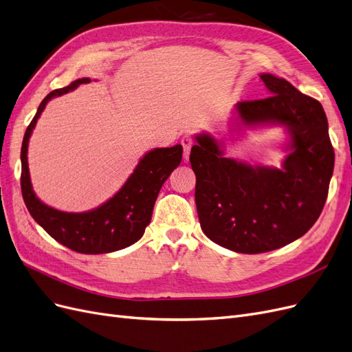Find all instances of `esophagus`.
I'll return each mask as SVG.
<instances>
[{"label": "esophagus", "instance_id": "1", "mask_svg": "<svg viewBox=\"0 0 352 352\" xmlns=\"http://www.w3.org/2000/svg\"><path fill=\"white\" fill-rule=\"evenodd\" d=\"M180 144H182V146H184V157L188 158L189 153H190V148H192V145H194V140L189 135H185L182 140H180Z\"/></svg>", "mask_w": 352, "mask_h": 352}]
</instances>
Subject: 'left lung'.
<instances>
[{
  "mask_svg": "<svg viewBox=\"0 0 352 352\" xmlns=\"http://www.w3.org/2000/svg\"><path fill=\"white\" fill-rule=\"evenodd\" d=\"M270 97L241 101V123H279L291 135L283 168L251 167L223 157L217 141L197 136L189 155L195 202L206 235L235 252L260 254L301 238L320 216L335 151L322 104L273 74H261Z\"/></svg>",
  "mask_w": 352,
  "mask_h": 352,
  "instance_id": "obj_1",
  "label": "left lung"
}]
</instances>
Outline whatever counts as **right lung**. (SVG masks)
I'll list each match as a JSON object with an SVG mask.
<instances>
[{
	"label": "right lung",
	"mask_w": 352,
	"mask_h": 352,
	"mask_svg": "<svg viewBox=\"0 0 352 352\" xmlns=\"http://www.w3.org/2000/svg\"><path fill=\"white\" fill-rule=\"evenodd\" d=\"M83 78L72 82L69 87L50 92L39 104L38 111L29 123L22 144V176L20 186L25 204L38 225L50 236L65 247L80 254H105L123 250L140 241L145 228L150 225L153 208L160 189L170 173L182 162V145L155 148L145 154L132 176L111 199L88 212H65L41 202L30 185L28 167V144L32 131L44 111L47 102L66 94L80 83H89Z\"/></svg>",
	"instance_id": "right-lung-1"
}]
</instances>
